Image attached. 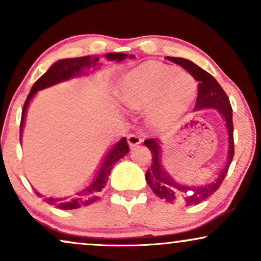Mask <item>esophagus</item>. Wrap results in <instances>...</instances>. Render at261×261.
Segmentation results:
<instances>
[{
    "label": "esophagus",
    "instance_id": "obj_1",
    "mask_svg": "<svg viewBox=\"0 0 261 261\" xmlns=\"http://www.w3.org/2000/svg\"><path fill=\"white\" fill-rule=\"evenodd\" d=\"M127 142L130 145V147H135V146L140 145L142 142V139H141L140 135L137 134H128L127 135Z\"/></svg>",
    "mask_w": 261,
    "mask_h": 261
}]
</instances>
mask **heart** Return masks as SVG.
Instances as JSON below:
<instances>
[{
  "instance_id": "b5f03b06",
  "label": "heart",
  "mask_w": 261,
  "mask_h": 261,
  "mask_svg": "<svg viewBox=\"0 0 261 261\" xmlns=\"http://www.w3.org/2000/svg\"><path fill=\"white\" fill-rule=\"evenodd\" d=\"M195 92L196 83L190 74L160 64L134 68L119 86V95L127 107L140 108L153 100L149 116L158 122L180 115L194 99Z\"/></svg>"
}]
</instances>
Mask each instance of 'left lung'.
Segmentation results:
<instances>
[{
  "mask_svg": "<svg viewBox=\"0 0 261 261\" xmlns=\"http://www.w3.org/2000/svg\"><path fill=\"white\" fill-rule=\"evenodd\" d=\"M168 61L181 66L187 70L191 76L199 82L197 87V98L195 109H202V108H215L226 120L227 127H228L229 136V149H228V162H227L224 169L218 175L216 181L211 184L203 185V187H185L174 181L168 173L163 169L161 164L160 153L161 145L157 139L145 140V145L151 151L152 162L151 166L146 172V181L152 189V191L163 201L169 203H184L185 206H193L205 201L217 189L221 187L227 172H228L230 163H232L233 155H234V139H233V120H232V107H230L229 99L224 93L222 87L214 77L201 67L189 61V60L181 58H166Z\"/></svg>",
  "mask_w": 261,
  "mask_h": 261,
  "instance_id": "8db88e82",
  "label": "left lung"
}]
</instances>
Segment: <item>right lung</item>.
Returning a JSON list of instances; mask_svg holds the SVG:
<instances>
[{
    "label": "right lung",
    "instance_id": "right-lung-1",
    "mask_svg": "<svg viewBox=\"0 0 261 261\" xmlns=\"http://www.w3.org/2000/svg\"><path fill=\"white\" fill-rule=\"evenodd\" d=\"M106 58L108 60L121 61V60L126 59L127 55L121 53H110L107 54ZM131 58H134V56L131 55ZM98 60H99V58L85 56V58L60 60L56 64H54L51 67H50L49 70H47L46 72L33 85L32 91L29 92L28 97H27L22 110V118H20V131H22L23 122H24L27 107H28L29 101H31L33 95H34L35 93L40 91V89L46 88V87L55 85V83L62 82V81L72 79L74 76L85 73L83 70H85L86 67L89 68L92 67V66H95ZM128 151H130V147H128L127 140L124 137V139H121L115 146H114L112 151L109 152V154L107 155V158L104 160V163L101 164L99 173L97 174V178L94 179V181H93L88 188H86L85 190L81 191V193L77 194L76 196L70 197V199H51V197H45L44 201L50 203V205H55L56 207L61 210L80 208L81 206L89 205V203L95 201V200L98 199V193H100L104 189V187L107 185L108 178H109L114 164L120 160L121 157H124ZM37 195L41 196L40 194L38 193Z\"/></svg>",
    "mask_w": 261,
    "mask_h": 261
}]
</instances>
